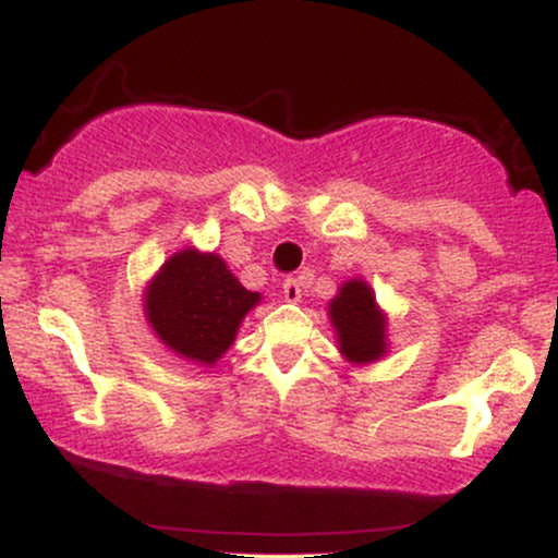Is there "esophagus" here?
Returning a JSON list of instances; mask_svg holds the SVG:
<instances>
[{
	"mask_svg": "<svg viewBox=\"0 0 558 558\" xmlns=\"http://www.w3.org/2000/svg\"><path fill=\"white\" fill-rule=\"evenodd\" d=\"M283 296H286V301H299L301 299V283L296 278L283 280Z\"/></svg>",
	"mask_w": 558,
	"mask_h": 558,
	"instance_id": "obj_1",
	"label": "esophagus"
}]
</instances>
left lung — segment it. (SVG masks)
I'll list each match as a JSON object with an SVG mask.
<instances>
[{
	"label": "left lung",
	"mask_w": 558,
	"mask_h": 558,
	"mask_svg": "<svg viewBox=\"0 0 558 558\" xmlns=\"http://www.w3.org/2000/svg\"><path fill=\"white\" fill-rule=\"evenodd\" d=\"M330 319L338 330V345L349 362H375L386 354V319L364 280H349L330 301Z\"/></svg>",
	"instance_id": "1"
}]
</instances>
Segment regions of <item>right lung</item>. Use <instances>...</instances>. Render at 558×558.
Listing matches in <instances>:
<instances>
[{
	"label": "right lung",
	"mask_w": 558,
	"mask_h": 558,
	"mask_svg": "<svg viewBox=\"0 0 558 558\" xmlns=\"http://www.w3.org/2000/svg\"><path fill=\"white\" fill-rule=\"evenodd\" d=\"M259 301L217 254L178 252L146 293V317L165 345L202 364H215L235 341L241 319Z\"/></svg>",
	"instance_id": "right-lung-1"
}]
</instances>
